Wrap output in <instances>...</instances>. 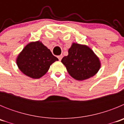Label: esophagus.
I'll list each match as a JSON object with an SVG mask.
<instances>
[{"instance_id":"esophagus-1","label":"esophagus","mask_w":124,"mask_h":124,"mask_svg":"<svg viewBox=\"0 0 124 124\" xmlns=\"http://www.w3.org/2000/svg\"><path fill=\"white\" fill-rule=\"evenodd\" d=\"M62 58H63V55H60L58 56V58L59 59V60H60V61H61V59H62Z\"/></svg>"}]
</instances>
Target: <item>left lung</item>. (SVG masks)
<instances>
[{
	"label": "left lung",
	"instance_id": "8db88e82",
	"mask_svg": "<svg viewBox=\"0 0 124 124\" xmlns=\"http://www.w3.org/2000/svg\"><path fill=\"white\" fill-rule=\"evenodd\" d=\"M61 62L70 75L79 81L93 77L101 68L99 58L89 47L75 43L68 50V55L63 57Z\"/></svg>",
	"mask_w": 124,
	"mask_h": 124
}]
</instances>
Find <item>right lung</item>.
I'll list each match as a JSON object with an SVG mask.
<instances>
[{
  "instance_id": "1",
  "label": "right lung",
  "mask_w": 124,
  "mask_h": 124,
  "mask_svg": "<svg viewBox=\"0 0 124 124\" xmlns=\"http://www.w3.org/2000/svg\"><path fill=\"white\" fill-rule=\"evenodd\" d=\"M58 61L50 50L40 41L29 43L17 56V64L26 76L38 79L48 71L51 64Z\"/></svg>"
}]
</instances>
